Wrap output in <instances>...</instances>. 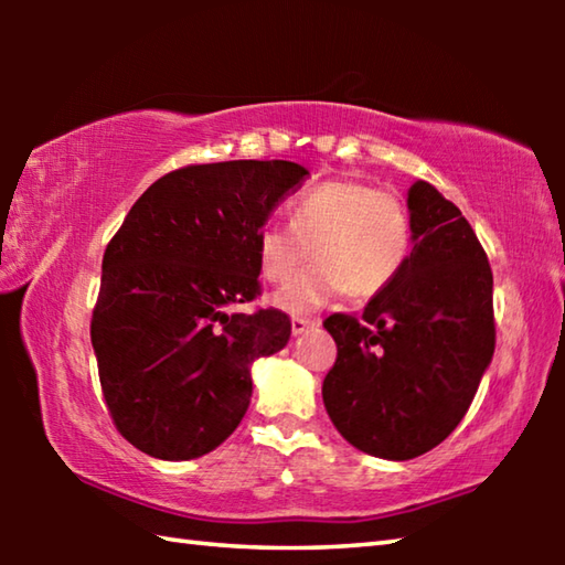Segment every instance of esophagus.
I'll return each mask as SVG.
<instances>
[{"label": "esophagus", "mask_w": 565, "mask_h": 565, "mask_svg": "<svg viewBox=\"0 0 565 565\" xmlns=\"http://www.w3.org/2000/svg\"><path fill=\"white\" fill-rule=\"evenodd\" d=\"M319 327V319H309V317H294L291 319V331L294 337H301V333H306L309 329Z\"/></svg>", "instance_id": "esophagus-1"}]
</instances>
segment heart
Instances as JSON below:
<instances>
[{
    "mask_svg": "<svg viewBox=\"0 0 565 565\" xmlns=\"http://www.w3.org/2000/svg\"><path fill=\"white\" fill-rule=\"evenodd\" d=\"M414 224L391 191L363 181L331 179L303 191L289 206V224H266L256 234V262L266 281L281 284L306 256L313 264L274 296L284 311L306 313L349 291L371 299L404 271Z\"/></svg>",
    "mask_w": 565,
    "mask_h": 565,
    "instance_id": "b5f03b06",
    "label": "heart"
}]
</instances>
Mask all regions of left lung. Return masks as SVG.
Instances as JSON below:
<instances>
[{"label":"left lung","mask_w":565,"mask_h":565,"mask_svg":"<svg viewBox=\"0 0 565 565\" xmlns=\"http://www.w3.org/2000/svg\"><path fill=\"white\" fill-rule=\"evenodd\" d=\"M406 206L404 271L361 319L323 321L339 349L323 406L351 446L388 461L431 451L461 424L495 349L493 274L471 224L420 179Z\"/></svg>","instance_id":"1"}]
</instances>
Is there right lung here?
Listing matches in <instances>:
<instances>
[{"instance_id":"obj_1","label":"right lung","mask_w":565,"mask_h":565,"mask_svg":"<svg viewBox=\"0 0 565 565\" xmlns=\"http://www.w3.org/2000/svg\"><path fill=\"white\" fill-rule=\"evenodd\" d=\"M309 174L294 161H218L154 181L104 252L92 347L109 414L131 446L189 461L224 444L252 401V363L281 351L259 294L256 234Z\"/></svg>"}]
</instances>
